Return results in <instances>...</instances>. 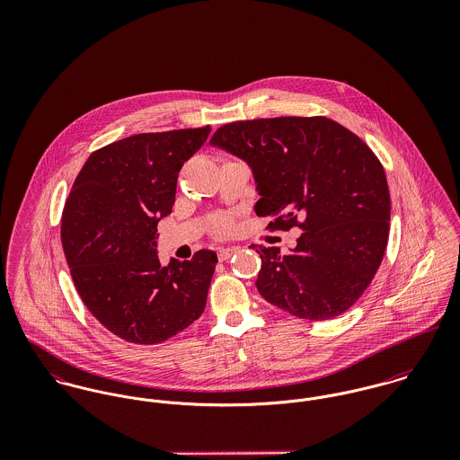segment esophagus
I'll return each instance as SVG.
<instances>
[{
    "mask_svg": "<svg viewBox=\"0 0 460 460\" xmlns=\"http://www.w3.org/2000/svg\"><path fill=\"white\" fill-rule=\"evenodd\" d=\"M237 252H239V248H221V250H217V259H219V262H226Z\"/></svg>",
    "mask_w": 460,
    "mask_h": 460,
    "instance_id": "1",
    "label": "esophagus"
}]
</instances>
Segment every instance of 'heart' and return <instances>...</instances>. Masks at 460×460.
<instances>
[{"mask_svg": "<svg viewBox=\"0 0 460 460\" xmlns=\"http://www.w3.org/2000/svg\"><path fill=\"white\" fill-rule=\"evenodd\" d=\"M208 228H210L212 235L226 237L232 232V228H234L232 216L230 214H216V216H212L210 223H208Z\"/></svg>", "mask_w": 460, "mask_h": 460, "instance_id": "heart-1", "label": "heart"}]
</instances>
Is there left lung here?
Segmentation results:
<instances>
[{"instance_id": "1", "label": "left lung", "mask_w": 460, "mask_h": 460, "mask_svg": "<svg viewBox=\"0 0 460 460\" xmlns=\"http://www.w3.org/2000/svg\"><path fill=\"white\" fill-rule=\"evenodd\" d=\"M210 143L252 166L255 212L272 217L270 232L303 230L287 255L257 250L263 299L308 321L347 312L372 283L390 235L386 173L372 148L326 117L239 120Z\"/></svg>"}]
</instances>
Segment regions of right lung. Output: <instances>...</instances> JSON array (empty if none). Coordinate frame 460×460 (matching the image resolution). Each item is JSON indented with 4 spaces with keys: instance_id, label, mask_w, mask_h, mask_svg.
Returning a JSON list of instances; mask_svg holds the SVG:
<instances>
[{
    "instance_id": "add662e5",
    "label": "right lung",
    "mask_w": 460,
    "mask_h": 460,
    "mask_svg": "<svg viewBox=\"0 0 460 460\" xmlns=\"http://www.w3.org/2000/svg\"><path fill=\"white\" fill-rule=\"evenodd\" d=\"M210 126L141 132L86 159L62 212V246L90 314L136 345L166 341L203 314L217 257L199 250L166 267L157 223L172 212L177 177Z\"/></svg>"
}]
</instances>
